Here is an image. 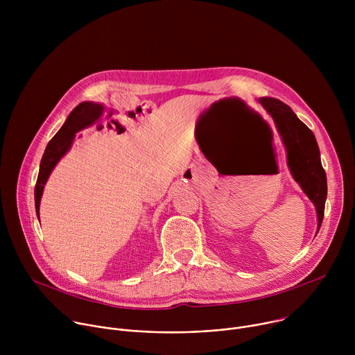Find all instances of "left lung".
Instances as JSON below:
<instances>
[{
    "mask_svg": "<svg viewBox=\"0 0 355 355\" xmlns=\"http://www.w3.org/2000/svg\"><path fill=\"white\" fill-rule=\"evenodd\" d=\"M259 103L275 122L286 150V162L293 180L313 202L318 216V234L324 215L327 178L322 167L320 151L315 135L281 101L274 98H260Z\"/></svg>",
    "mask_w": 355,
    "mask_h": 355,
    "instance_id": "1",
    "label": "left lung"
}]
</instances>
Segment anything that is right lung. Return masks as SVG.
<instances>
[{"mask_svg":"<svg viewBox=\"0 0 355 355\" xmlns=\"http://www.w3.org/2000/svg\"><path fill=\"white\" fill-rule=\"evenodd\" d=\"M104 114V107L96 103H91V101H85V103L78 104L67 116L64 125L60 128V130L53 136L46 146V150L43 153V157L40 160L39 167V175L35 185V208L36 215L39 218V207L40 199L43 195L44 185L47 182L49 175L52 174L56 164L62 160V157L71 148L76 133L89 128L94 125Z\"/></svg>","mask_w":355,"mask_h":355,"instance_id":"obj_1","label":"right lung"}]
</instances>
